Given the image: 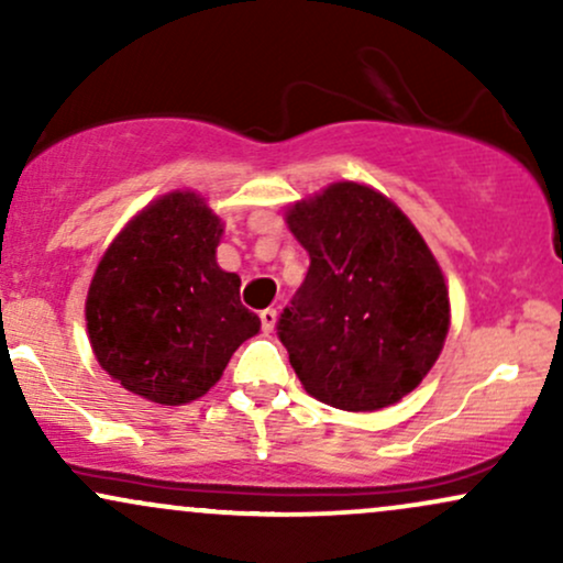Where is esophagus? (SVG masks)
Returning a JSON list of instances; mask_svg holds the SVG:
<instances>
[{"instance_id": "esophagus-1", "label": "esophagus", "mask_w": 563, "mask_h": 563, "mask_svg": "<svg viewBox=\"0 0 563 563\" xmlns=\"http://www.w3.org/2000/svg\"><path fill=\"white\" fill-rule=\"evenodd\" d=\"M260 318H262V331L264 333H273L275 331V322H277L275 309H264Z\"/></svg>"}]
</instances>
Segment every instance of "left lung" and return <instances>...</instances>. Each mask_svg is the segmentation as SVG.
I'll return each mask as SVG.
<instances>
[{
	"mask_svg": "<svg viewBox=\"0 0 563 563\" xmlns=\"http://www.w3.org/2000/svg\"><path fill=\"white\" fill-rule=\"evenodd\" d=\"M309 254L277 335L303 389L349 412L389 407L437 363L450 296L434 254L389 198L335 183L288 209Z\"/></svg>",
	"mask_w": 563,
	"mask_h": 563,
	"instance_id": "left-lung-1",
	"label": "left lung"
}]
</instances>
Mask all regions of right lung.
Masks as SVG:
<instances>
[{"label": "right lung", "instance_id": "obj_1", "mask_svg": "<svg viewBox=\"0 0 563 563\" xmlns=\"http://www.w3.org/2000/svg\"><path fill=\"white\" fill-rule=\"evenodd\" d=\"M222 222L196 192H169L108 245L87 294L97 363L158 405L203 397L232 352L260 333L241 277L217 264Z\"/></svg>", "mask_w": 563, "mask_h": 563}]
</instances>
